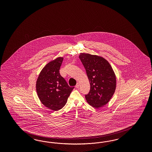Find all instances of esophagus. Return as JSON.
<instances>
[{
	"label": "esophagus",
	"instance_id": "34e87169",
	"mask_svg": "<svg viewBox=\"0 0 152 152\" xmlns=\"http://www.w3.org/2000/svg\"><path fill=\"white\" fill-rule=\"evenodd\" d=\"M79 86H80V83H77V84H76V85L75 86V87L76 88H79Z\"/></svg>",
	"mask_w": 152,
	"mask_h": 152
}]
</instances>
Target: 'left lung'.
<instances>
[{"instance_id": "obj_1", "label": "left lung", "mask_w": 152, "mask_h": 152, "mask_svg": "<svg viewBox=\"0 0 152 152\" xmlns=\"http://www.w3.org/2000/svg\"><path fill=\"white\" fill-rule=\"evenodd\" d=\"M90 84L85 98L95 108L105 105L113 96L116 88L115 74L110 64L104 58L81 53L79 56Z\"/></svg>"}]
</instances>
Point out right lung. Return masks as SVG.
Here are the masks:
<instances>
[{
    "mask_svg": "<svg viewBox=\"0 0 152 152\" xmlns=\"http://www.w3.org/2000/svg\"><path fill=\"white\" fill-rule=\"evenodd\" d=\"M64 58L58 57L46 64L39 75L36 90L42 103L54 111L59 110L66 105L74 87L69 86L60 74Z\"/></svg>",
    "mask_w": 152,
    "mask_h": 152,
    "instance_id": "right-lung-1",
    "label": "right lung"
}]
</instances>
